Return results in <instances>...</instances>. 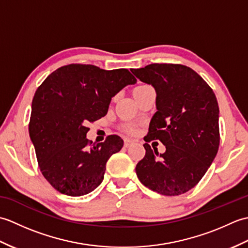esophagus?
<instances>
[{
    "label": "esophagus",
    "mask_w": 248,
    "mask_h": 248,
    "mask_svg": "<svg viewBox=\"0 0 248 248\" xmlns=\"http://www.w3.org/2000/svg\"><path fill=\"white\" fill-rule=\"evenodd\" d=\"M132 143H133L132 140H130V139H125V140H124V146H125V147H129Z\"/></svg>",
    "instance_id": "1"
}]
</instances>
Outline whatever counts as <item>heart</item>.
I'll use <instances>...</instances> for the list:
<instances>
[{"instance_id": "obj_1", "label": "heart", "mask_w": 248, "mask_h": 248, "mask_svg": "<svg viewBox=\"0 0 248 248\" xmlns=\"http://www.w3.org/2000/svg\"><path fill=\"white\" fill-rule=\"evenodd\" d=\"M148 88H150V86H148V85H139V86L134 87L132 89V94H133L134 99L138 100L141 96V94H143V93L146 91V89H148ZM124 131H127V132H129V133L134 132V128L130 124L124 125Z\"/></svg>"}]
</instances>
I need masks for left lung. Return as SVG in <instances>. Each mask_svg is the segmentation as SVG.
I'll return each instance as SVG.
<instances>
[{
    "label": "left lung",
    "instance_id": "left-lung-1",
    "mask_svg": "<svg viewBox=\"0 0 248 248\" xmlns=\"http://www.w3.org/2000/svg\"><path fill=\"white\" fill-rule=\"evenodd\" d=\"M131 71L155 87L157 109L144 139L146 155L135 167L136 175L159 194L186 193L202 180L217 154V97L197 72L184 65L151 64ZM152 139L166 145L164 154L151 149L148 143Z\"/></svg>",
    "mask_w": 248,
    "mask_h": 248
}]
</instances>
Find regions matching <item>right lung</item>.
Listing matches in <instances>:
<instances>
[{"label":"right lung","mask_w":248,"mask_h":248,"mask_svg":"<svg viewBox=\"0 0 248 248\" xmlns=\"http://www.w3.org/2000/svg\"><path fill=\"white\" fill-rule=\"evenodd\" d=\"M135 82L128 69L70 64L52 72L37 88L30 138L40 171L56 191L82 196L102 182L108 160L123 148L124 140L108 135L89 147L87 124L107 115L112 97Z\"/></svg>","instance_id":"1"}]
</instances>
